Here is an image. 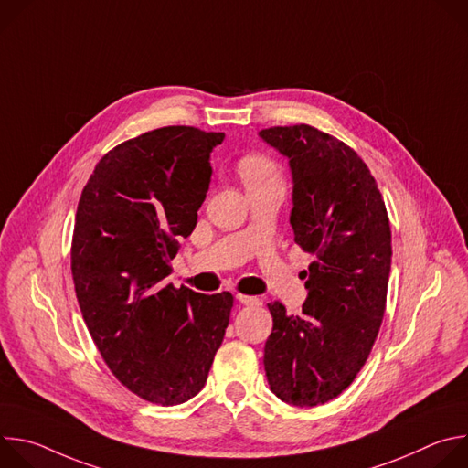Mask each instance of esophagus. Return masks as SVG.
Wrapping results in <instances>:
<instances>
[{
	"label": "esophagus",
	"mask_w": 468,
	"mask_h": 468,
	"mask_svg": "<svg viewBox=\"0 0 468 468\" xmlns=\"http://www.w3.org/2000/svg\"><path fill=\"white\" fill-rule=\"evenodd\" d=\"M237 300H239L242 305H259V303H261L259 298L248 296V294H237Z\"/></svg>",
	"instance_id": "34e87169"
}]
</instances>
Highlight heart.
<instances>
[{
  "instance_id": "heart-1",
  "label": "heart",
  "mask_w": 468,
  "mask_h": 468,
  "mask_svg": "<svg viewBox=\"0 0 468 468\" xmlns=\"http://www.w3.org/2000/svg\"><path fill=\"white\" fill-rule=\"evenodd\" d=\"M237 172L248 188L266 186V185H282L285 186V177L280 165L264 154H248L237 163Z\"/></svg>"
}]
</instances>
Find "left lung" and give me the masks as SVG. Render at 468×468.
<instances>
[{"label":"left lung","mask_w":468,"mask_h":468,"mask_svg":"<svg viewBox=\"0 0 468 468\" xmlns=\"http://www.w3.org/2000/svg\"><path fill=\"white\" fill-rule=\"evenodd\" d=\"M259 135L289 157L294 242L314 257L302 313L269 303L264 372L283 402L313 408L348 388L372 352L387 303L390 224L374 176L343 141L307 123Z\"/></svg>","instance_id":"8db88e82"}]
</instances>
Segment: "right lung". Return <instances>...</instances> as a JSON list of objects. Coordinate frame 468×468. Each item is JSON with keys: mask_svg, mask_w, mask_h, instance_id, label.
<instances>
[{"mask_svg": "<svg viewBox=\"0 0 468 468\" xmlns=\"http://www.w3.org/2000/svg\"><path fill=\"white\" fill-rule=\"evenodd\" d=\"M222 141L192 125L143 133L100 159L78 204L70 255L83 320L116 379L157 406L204 388L229 324L231 292L166 282Z\"/></svg>", "mask_w": 468, "mask_h": 468, "instance_id": "add662e5", "label": "right lung"}]
</instances>
